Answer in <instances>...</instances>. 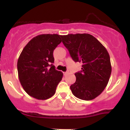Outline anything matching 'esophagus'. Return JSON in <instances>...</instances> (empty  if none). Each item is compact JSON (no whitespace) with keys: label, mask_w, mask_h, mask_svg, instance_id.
Instances as JSON below:
<instances>
[{"label":"esophagus","mask_w":130,"mask_h":130,"mask_svg":"<svg viewBox=\"0 0 130 130\" xmlns=\"http://www.w3.org/2000/svg\"><path fill=\"white\" fill-rule=\"evenodd\" d=\"M69 74V72H68V71H67V72H64L63 73L64 76H67V74Z\"/></svg>","instance_id":"1"}]
</instances>
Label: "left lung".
Here are the masks:
<instances>
[{
  "label": "left lung",
  "mask_w": 130,
  "mask_h": 130,
  "mask_svg": "<svg viewBox=\"0 0 130 130\" xmlns=\"http://www.w3.org/2000/svg\"><path fill=\"white\" fill-rule=\"evenodd\" d=\"M61 38L73 60L83 63L81 71L74 74L76 82L70 86L73 94L83 100L97 97L106 87L111 74L108 51L90 34H68Z\"/></svg>",
  "instance_id": "1"
}]
</instances>
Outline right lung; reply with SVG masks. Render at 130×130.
I'll return each instance as SVG.
<instances>
[{
	"label": "right lung",
	"instance_id": "1",
	"mask_svg": "<svg viewBox=\"0 0 130 130\" xmlns=\"http://www.w3.org/2000/svg\"><path fill=\"white\" fill-rule=\"evenodd\" d=\"M62 35L41 34L24 47L17 63L18 77L24 90L38 100H47L56 93L63 73L53 65V51L62 42Z\"/></svg>",
	"mask_w": 130,
	"mask_h": 130
}]
</instances>
